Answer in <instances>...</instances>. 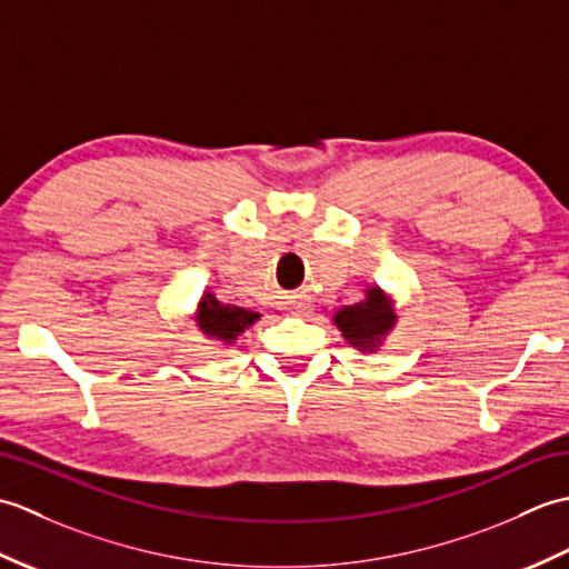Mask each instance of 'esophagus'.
<instances>
[{
  "mask_svg": "<svg viewBox=\"0 0 569 569\" xmlns=\"http://www.w3.org/2000/svg\"><path fill=\"white\" fill-rule=\"evenodd\" d=\"M291 310L296 312V316H303V312L308 310V303H303V300H296V303L291 306Z\"/></svg>",
  "mask_w": 569,
  "mask_h": 569,
  "instance_id": "esophagus-1",
  "label": "esophagus"
}]
</instances>
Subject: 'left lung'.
Returning a JSON list of instances; mask_svg holds the SVG:
<instances>
[{"instance_id": "8db88e82", "label": "left lung", "mask_w": 569, "mask_h": 569, "mask_svg": "<svg viewBox=\"0 0 569 569\" xmlns=\"http://www.w3.org/2000/svg\"><path fill=\"white\" fill-rule=\"evenodd\" d=\"M335 328L342 332L349 347L359 352H379L398 322L396 300L379 286H367L365 298L355 306H342L332 316Z\"/></svg>"}]
</instances>
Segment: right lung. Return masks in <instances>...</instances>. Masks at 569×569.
Instances as JSON below:
<instances>
[{"instance_id":"add662e5","label":"right lung","mask_w":569,"mask_h":569,"mask_svg":"<svg viewBox=\"0 0 569 569\" xmlns=\"http://www.w3.org/2000/svg\"><path fill=\"white\" fill-rule=\"evenodd\" d=\"M259 320L261 312L222 303V300L214 298L212 291H204L198 298L196 310H192V322H196V328L208 337V340L220 342L224 347L237 345L239 335H244V330H249L251 325Z\"/></svg>"}]
</instances>
